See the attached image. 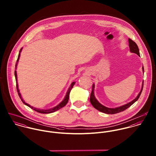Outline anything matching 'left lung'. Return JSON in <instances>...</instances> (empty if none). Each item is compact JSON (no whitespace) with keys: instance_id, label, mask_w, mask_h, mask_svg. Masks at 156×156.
Here are the masks:
<instances>
[{"instance_id":"obj_1","label":"left lung","mask_w":156,"mask_h":156,"mask_svg":"<svg viewBox=\"0 0 156 156\" xmlns=\"http://www.w3.org/2000/svg\"><path fill=\"white\" fill-rule=\"evenodd\" d=\"M129 47H130V51L132 53H134L137 54L138 56H140V53H139V48L137 45L136 44V43L133 41V40H132L131 39L129 38ZM142 69H143V72H144V67H142ZM143 87H144V80H143V83H142V88L140 91L139 92V94L137 95V96L133 100H132V101L129 102V103H127L123 106H121L120 107L118 108H107L103 105H102L101 103H100L98 100L95 98V95H94V88H95V85L93 84L92 85V92L90 95V102L92 104V105L93 106V107L94 108H95L96 109H97L99 111L103 112L105 113H107V114H115L117 113H119L121 112L124 111L126 109H127V108H129V107H130L134 103H135L139 98L141 92L142 91L143 89Z\"/></svg>"}]
</instances>
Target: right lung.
<instances>
[{"instance_id":"1","label":"right lung","mask_w":156,"mask_h":156,"mask_svg":"<svg viewBox=\"0 0 156 156\" xmlns=\"http://www.w3.org/2000/svg\"><path fill=\"white\" fill-rule=\"evenodd\" d=\"M22 50V48H21L20 51H19V56H18V58H17V62L16 64V69H17V64H18V62H19V58H20V53ZM14 74H15V77H16V87H17V92H18V94H19V96L20 97L21 100L22 101L23 103L26 105V106H27L28 107L34 110L35 111L37 112H39V113H53L54 112L57 111H58L59 109H61L62 108H63L64 106H65L66 105H67L68 101V100H69V93H70V91L71 89L73 88L74 85L75 84V82H73L71 85H70V87L68 88V90L67 91V94L64 98V99L62 101H61L58 105H57L56 106L51 108V109H37L36 108H34L29 105H28L27 103H25V101L23 100L22 97L21 96V94L20 93V90L19 89V87H18V83H17V71L16 70H15V72H14Z\"/></svg>"}]
</instances>
